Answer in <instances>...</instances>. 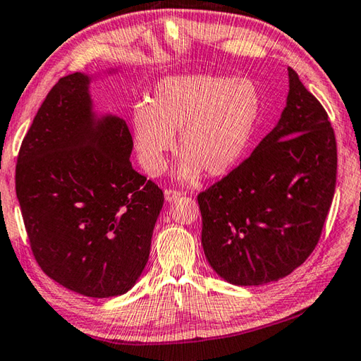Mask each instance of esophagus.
Listing matches in <instances>:
<instances>
[{
  "label": "esophagus",
  "mask_w": 361,
  "mask_h": 361,
  "mask_svg": "<svg viewBox=\"0 0 361 361\" xmlns=\"http://www.w3.org/2000/svg\"><path fill=\"white\" fill-rule=\"evenodd\" d=\"M179 197H180V192L179 190H173V188H166V190H164V200H166L168 203L177 200Z\"/></svg>",
  "instance_id": "34e87169"
}]
</instances>
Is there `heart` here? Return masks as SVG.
Masks as SVG:
<instances>
[{
	"label": "heart",
	"mask_w": 361,
	"mask_h": 361,
	"mask_svg": "<svg viewBox=\"0 0 361 361\" xmlns=\"http://www.w3.org/2000/svg\"><path fill=\"white\" fill-rule=\"evenodd\" d=\"M262 114V94L250 79L228 75H169L155 85L149 103L133 107V144L139 164L161 174L168 154L182 152L176 177L182 182L224 176L244 157Z\"/></svg>",
	"instance_id": "1"
}]
</instances>
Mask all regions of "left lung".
I'll return each instance as SVG.
<instances>
[{"label":"left lung","mask_w":361,"mask_h":361,"mask_svg":"<svg viewBox=\"0 0 361 361\" xmlns=\"http://www.w3.org/2000/svg\"><path fill=\"white\" fill-rule=\"evenodd\" d=\"M336 137L317 98L288 68L277 125L252 155L198 195L201 244L233 286L288 276L319 243L336 187Z\"/></svg>","instance_id":"left-lung-1"}]
</instances>
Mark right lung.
I'll return each mask as SVG.
<instances>
[{"instance_id":"1","label":"right lung","mask_w":361,"mask_h":361,"mask_svg":"<svg viewBox=\"0 0 361 361\" xmlns=\"http://www.w3.org/2000/svg\"><path fill=\"white\" fill-rule=\"evenodd\" d=\"M90 82L74 73L49 92L18 152L16 192L44 273L109 298L141 277L163 192L133 169L125 120L93 111Z\"/></svg>"}]
</instances>
